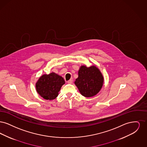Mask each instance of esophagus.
I'll return each instance as SVG.
<instances>
[{
    "mask_svg": "<svg viewBox=\"0 0 147 147\" xmlns=\"http://www.w3.org/2000/svg\"><path fill=\"white\" fill-rule=\"evenodd\" d=\"M73 79L71 78L69 80H68V81L67 82V83H68V84H71V83H73Z\"/></svg>",
    "mask_w": 147,
    "mask_h": 147,
    "instance_id": "1",
    "label": "esophagus"
}]
</instances>
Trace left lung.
I'll use <instances>...</instances> for the list:
<instances>
[{"label": "left lung", "instance_id": "1", "mask_svg": "<svg viewBox=\"0 0 147 147\" xmlns=\"http://www.w3.org/2000/svg\"><path fill=\"white\" fill-rule=\"evenodd\" d=\"M104 77L96 65L89 67L81 65L78 70V77L74 84L80 93L86 98L96 95L101 89L104 83Z\"/></svg>", "mask_w": 147, "mask_h": 147}]
</instances>
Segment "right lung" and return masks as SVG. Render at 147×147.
Instances as JSON below:
<instances>
[{
  "instance_id": "right-lung-1",
  "label": "right lung",
  "mask_w": 147,
  "mask_h": 147,
  "mask_svg": "<svg viewBox=\"0 0 147 147\" xmlns=\"http://www.w3.org/2000/svg\"><path fill=\"white\" fill-rule=\"evenodd\" d=\"M65 81L62 77L51 72L49 74H43L39 78L36 83L37 92L44 99L52 100L58 95Z\"/></svg>"
}]
</instances>
